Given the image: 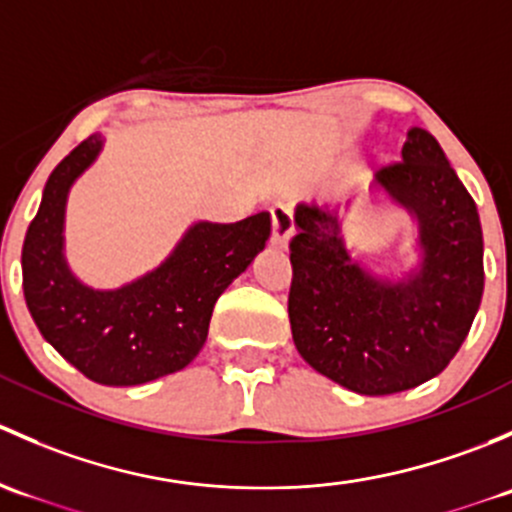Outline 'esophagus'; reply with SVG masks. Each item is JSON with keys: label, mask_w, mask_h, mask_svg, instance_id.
<instances>
[{"label": "esophagus", "mask_w": 512, "mask_h": 512, "mask_svg": "<svg viewBox=\"0 0 512 512\" xmlns=\"http://www.w3.org/2000/svg\"><path fill=\"white\" fill-rule=\"evenodd\" d=\"M272 215V245L275 247H287L289 237L294 235V218H292V208L285 203L272 205L270 210Z\"/></svg>", "instance_id": "obj_1"}]
</instances>
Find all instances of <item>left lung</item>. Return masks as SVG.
Masks as SVG:
<instances>
[{"instance_id":"8db88e82","label":"left lung","mask_w":512,"mask_h":512,"mask_svg":"<svg viewBox=\"0 0 512 512\" xmlns=\"http://www.w3.org/2000/svg\"><path fill=\"white\" fill-rule=\"evenodd\" d=\"M376 188L416 218L418 270L396 282L366 272L329 205H297L289 242L294 347L314 371L364 396L441 374L471 332L485 280L476 203L431 133L411 128L399 163L376 170Z\"/></svg>"}]
</instances>
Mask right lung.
Instances as JSON below:
<instances>
[{"instance_id": "add662e5", "label": "right lung", "mask_w": 512, "mask_h": 512, "mask_svg": "<svg viewBox=\"0 0 512 512\" xmlns=\"http://www.w3.org/2000/svg\"><path fill=\"white\" fill-rule=\"evenodd\" d=\"M101 146V133H94L51 170L24 237V299L41 337L81 374L96 384L138 386L198 356L218 297L265 250L270 213L230 225L195 223L141 280L91 289L66 265L64 210L69 188Z\"/></svg>"}]
</instances>
